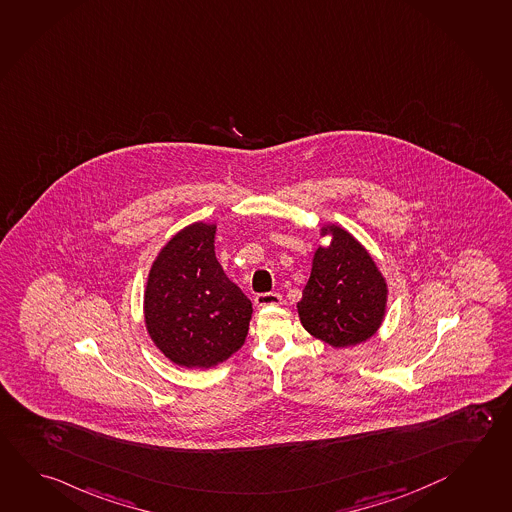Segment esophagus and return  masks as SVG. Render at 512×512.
Masks as SVG:
<instances>
[{
  "label": "esophagus",
  "instance_id": "34e87169",
  "mask_svg": "<svg viewBox=\"0 0 512 512\" xmlns=\"http://www.w3.org/2000/svg\"><path fill=\"white\" fill-rule=\"evenodd\" d=\"M254 303H256V307H278L279 303H281V296L276 294V292H267V294H258L256 299H254Z\"/></svg>",
  "mask_w": 512,
  "mask_h": 512
}]
</instances>
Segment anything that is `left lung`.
Returning a JSON list of instances; mask_svg holds the SVG:
<instances>
[{"mask_svg": "<svg viewBox=\"0 0 512 512\" xmlns=\"http://www.w3.org/2000/svg\"><path fill=\"white\" fill-rule=\"evenodd\" d=\"M303 298L299 321L308 334L334 348L366 343L379 332L388 283L363 243L337 223H323Z\"/></svg>", "mask_w": 512, "mask_h": 512, "instance_id": "left-lung-1", "label": "left lung"}]
</instances>
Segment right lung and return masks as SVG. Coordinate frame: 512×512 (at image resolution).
<instances>
[{
    "label": "right lung",
    "mask_w": 512,
    "mask_h": 512,
    "mask_svg": "<svg viewBox=\"0 0 512 512\" xmlns=\"http://www.w3.org/2000/svg\"><path fill=\"white\" fill-rule=\"evenodd\" d=\"M216 223H189L158 251L144 289L149 339L180 368L209 370L236 354L252 303L214 254Z\"/></svg>",
    "instance_id": "add662e5"
}]
</instances>
